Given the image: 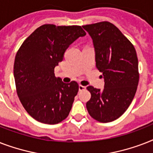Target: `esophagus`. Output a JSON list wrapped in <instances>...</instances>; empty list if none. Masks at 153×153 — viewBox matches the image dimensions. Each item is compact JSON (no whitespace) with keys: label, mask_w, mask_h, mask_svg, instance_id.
Wrapping results in <instances>:
<instances>
[{"label":"esophagus","mask_w":153,"mask_h":153,"mask_svg":"<svg viewBox=\"0 0 153 153\" xmlns=\"http://www.w3.org/2000/svg\"><path fill=\"white\" fill-rule=\"evenodd\" d=\"M79 91H84V90H86V86H82V85H79Z\"/></svg>","instance_id":"1"}]
</instances>
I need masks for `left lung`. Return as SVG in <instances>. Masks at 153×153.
Listing matches in <instances>:
<instances>
[{
	"label": "left lung",
	"instance_id": "1",
	"mask_svg": "<svg viewBox=\"0 0 153 153\" xmlns=\"http://www.w3.org/2000/svg\"><path fill=\"white\" fill-rule=\"evenodd\" d=\"M93 39L96 67L102 73L103 90L87 86L89 114L107 123L126 111L135 96L139 82L138 59L134 47L120 30L108 21L83 25Z\"/></svg>",
	"mask_w": 153,
	"mask_h": 153
}]
</instances>
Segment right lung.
Here are the masks:
<instances>
[{
  "instance_id": "obj_1",
  "label": "right lung",
  "mask_w": 153,
  "mask_h": 153,
  "mask_svg": "<svg viewBox=\"0 0 153 153\" xmlns=\"http://www.w3.org/2000/svg\"><path fill=\"white\" fill-rule=\"evenodd\" d=\"M85 35L78 25H44L18 50L13 70L16 93L25 110L36 121L55 125L69 115L79 84L64 83L55 76L54 70L68 47Z\"/></svg>"
}]
</instances>
